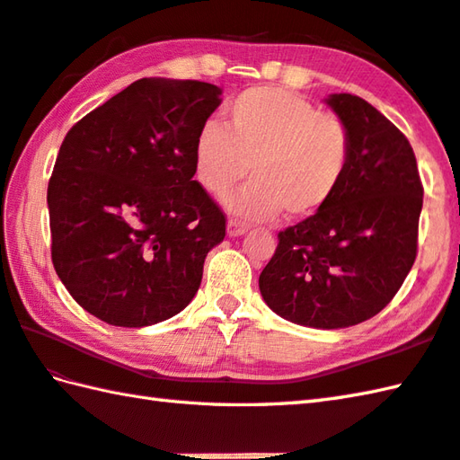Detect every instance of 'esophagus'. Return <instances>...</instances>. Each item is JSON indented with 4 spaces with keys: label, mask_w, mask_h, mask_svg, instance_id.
Listing matches in <instances>:
<instances>
[{
    "label": "esophagus",
    "mask_w": 460,
    "mask_h": 460,
    "mask_svg": "<svg viewBox=\"0 0 460 460\" xmlns=\"http://www.w3.org/2000/svg\"><path fill=\"white\" fill-rule=\"evenodd\" d=\"M245 233H247V225L245 223H241L237 219H229L227 221V235L229 237H241V235H245Z\"/></svg>",
    "instance_id": "1"
}]
</instances>
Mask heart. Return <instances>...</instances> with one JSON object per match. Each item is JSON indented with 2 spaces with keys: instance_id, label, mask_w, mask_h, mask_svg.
Instances as JSON below:
<instances>
[{
  "instance_id": "heart-1",
  "label": "heart",
  "mask_w": 460,
  "mask_h": 460,
  "mask_svg": "<svg viewBox=\"0 0 460 460\" xmlns=\"http://www.w3.org/2000/svg\"><path fill=\"white\" fill-rule=\"evenodd\" d=\"M349 132L336 114L275 86L239 94L225 128L205 122L193 146L195 175L211 195L252 181L227 203L243 217L265 221L280 211L306 219L334 198L349 164Z\"/></svg>"
}]
</instances>
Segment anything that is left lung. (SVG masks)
I'll list each match as a JSON object with an SVG mask.
<instances>
[{
	"label": "left lung",
	"instance_id": "8db88e82",
	"mask_svg": "<svg viewBox=\"0 0 460 460\" xmlns=\"http://www.w3.org/2000/svg\"><path fill=\"white\" fill-rule=\"evenodd\" d=\"M324 102L348 126L344 180L318 213L279 233L259 277L262 300L300 326L338 330L384 310L417 257L423 185L411 144L359 96Z\"/></svg>",
	"mask_w": 460,
	"mask_h": 460
}]
</instances>
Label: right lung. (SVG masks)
<instances>
[{
  "mask_svg": "<svg viewBox=\"0 0 460 460\" xmlns=\"http://www.w3.org/2000/svg\"><path fill=\"white\" fill-rule=\"evenodd\" d=\"M221 93L140 79L65 136L47 190L51 257L68 295L106 324H158L201 285L225 215L193 181V146Z\"/></svg>",
  "mask_w": 460,
  "mask_h": 460,
  "instance_id": "1",
  "label": "right lung"
}]
</instances>
